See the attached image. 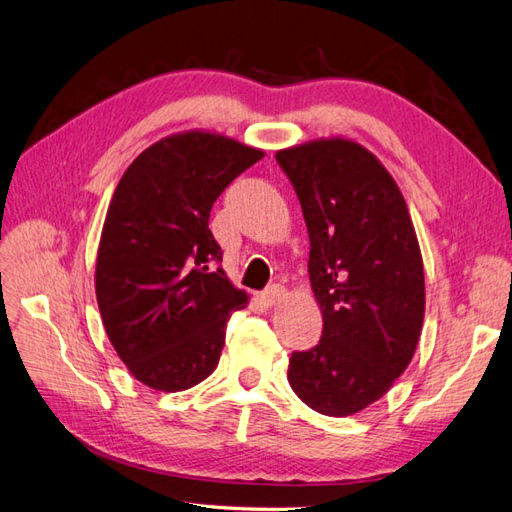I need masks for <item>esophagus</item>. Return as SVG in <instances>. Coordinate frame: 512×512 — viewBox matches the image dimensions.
Here are the masks:
<instances>
[{"mask_svg": "<svg viewBox=\"0 0 512 512\" xmlns=\"http://www.w3.org/2000/svg\"><path fill=\"white\" fill-rule=\"evenodd\" d=\"M283 296H285V287L283 285H270L268 290L261 294L259 298H261V303H264L266 307H272V305H279L281 300H283Z\"/></svg>", "mask_w": 512, "mask_h": 512, "instance_id": "34e87169", "label": "esophagus"}]
</instances>
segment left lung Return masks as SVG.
<instances>
[{
	"label": "left lung",
	"instance_id": "8db88e82",
	"mask_svg": "<svg viewBox=\"0 0 512 512\" xmlns=\"http://www.w3.org/2000/svg\"><path fill=\"white\" fill-rule=\"evenodd\" d=\"M309 231L318 346L292 352L287 381L322 415L383 398L411 363L424 322V264L404 196L361 144L329 138L283 149Z\"/></svg>",
	"mask_w": 512,
	"mask_h": 512
}]
</instances>
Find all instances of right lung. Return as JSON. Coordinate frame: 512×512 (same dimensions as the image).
Instances as JSON below:
<instances>
[{"instance_id": "obj_1", "label": "right lung", "mask_w": 512, "mask_h": 512, "mask_svg": "<svg viewBox=\"0 0 512 512\" xmlns=\"http://www.w3.org/2000/svg\"><path fill=\"white\" fill-rule=\"evenodd\" d=\"M261 157L233 138L183 131L144 149L114 190L97 253V305L121 361L151 389L205 381L227 320L248 303L218 268L209 212Z\"/></svg>"}]
</instances>
